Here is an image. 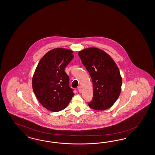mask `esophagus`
I'll use <instances>...</instances> for the list:
<instances>
[{
  "label": "esophagus",
  "instance_id": "34e87169",
  "mask_svg": "<svg viewBox=\"0 0 155 155\" xmlns=\"http://www.w3.org/2000/svg\"><path fill=\"white\" fill-rule=\"evenodd\" d=\"M78 91H79L80 93H82V88H81V86H79V87H78Z\"/></svg>",
  "mask_w": 155,
  "mask_h": 155
}]
</instances>
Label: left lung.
<instances>
[{
    "label": "left lung",
    "mask_w": 155,
    "mask_h": 155,
    "mask_svg": "<svg viewBox=\"0 0 155 155\" xmlns=\"http://www.w3.org/2000/svg\"><path fill=\"white\" fill-rule=\"evenodd\" d=\"M78 56L93 84V98L89 106L101 111L110 108L119 97L122 87V78L116 63L107 53L97 48L84 49Z\"/></svg>",
    "instance_id": "left-lung-1"
}]
</instances>
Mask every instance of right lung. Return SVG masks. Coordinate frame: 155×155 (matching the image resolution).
<instances>
[{
  "label": "right lung",
  "mask_w": 155,
  "mask_h": 155,
  "mask_svg": "<svg viewBox=\"0 0 155 155\" xmlns=\"http://www.w3.org/2000/svg\"><path fill=\"white\" fill-rule=\"evenodd\" d=\"M73 51L56 48L39 61L32 78V88L39 102L47 110L58 112L67 107L74 96L65 68L74 57Z\"/></svg>",
  "instance_id": "1"
}]
</instances>
